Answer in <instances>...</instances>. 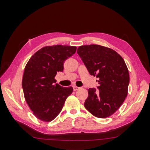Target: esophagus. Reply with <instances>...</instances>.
<instances>
[{
  "label": "esophagus",
  "instance_id": "obj_1",
  "mask_svg": "<svg viewBox=\"0 0 150 150\" xmlns=\"http://www.w3.org/2000/svg\"><path fill=\"white\" fill-rule=\"evenodd\" d=\"M79 88H78V86H73V90L74 91H77L78 89H79Z\"/></svg>",
  "mask_w": 150,
  "mask_h": 150
}]
</instances>
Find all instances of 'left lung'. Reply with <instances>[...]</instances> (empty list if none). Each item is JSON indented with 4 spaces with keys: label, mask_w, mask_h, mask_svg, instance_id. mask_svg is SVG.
<instances>
[{
    "label": "left lung",
    "mask_w": 150,
    "mask_h": 150,
    "mask_svg": "<svg viewBox=\"0 0 150 150\" xmlns=\"http://www.w3.org/2000/svg\"><path fill=\"white\" fill-rule=\"evenodd\" d=\"M77 53L89 74L98 78V90H88L84 107L99 118L110 116L118 110L128 94L129 76L124 59L114 50L99 45L79 46Z\"/></svg>",
    "instance_id": "1"
}]
</instances>
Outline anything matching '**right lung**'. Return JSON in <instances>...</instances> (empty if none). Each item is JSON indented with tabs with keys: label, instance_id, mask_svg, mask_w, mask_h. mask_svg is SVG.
Segmentation results:
<instances>
[{
	"label": "right lung",
	"instance_id": "right-lung-1",
	"mask_svg": "<svg viewBox=\"0 0 150 150\" xmlns=\"http://www.w3.org/2000/svg\"><path fill=\"white\" fill-rule=\"evenodd\" d=\"M76 47L56 45L44 47L30 57L25 67L22 86L24 97L34 116L51 121L59 114L72 87H62L54 78L63 72L64 62L76 52Z\"/></svg>",
	"mask_w": 150,
	"mask_h": 150
}]
</instances>
